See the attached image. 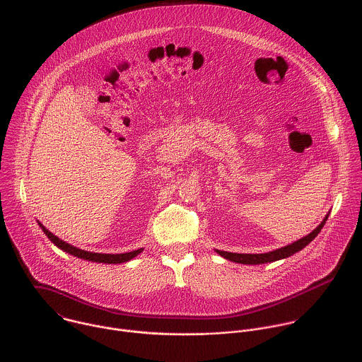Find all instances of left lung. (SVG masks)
<instances>
[{"label": "left lung", "mask_w": 362, "mask_h": 362, "mask_svg": "<svg viewBox=\"0 0 362 362\" xmlns=\"http://www.w3.org/2000/svg\"><path fill=\"white\" fill-rule=\"evenodd\" d=\"M327 218H329V214H326L323 221L306 236L289 243L284 247H280V249H276V250H272V252H267V253H256V255L255 253L253 255L252 253H232V252H223V250H218V249H216V252L223 259L230 260L233 263H240V264H263V263H272V262H277V260H281V259H287L289 256H292L293 253L302 250L306 245H309L317 236V233L320 232V229L326 223Z\"/></svg>", "instance_id": "left-lung-1"}]
</instances>
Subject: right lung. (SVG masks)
<instances>
[{"label":"right lung","instance_id":"right-lung-1","mask_svg":"<svg viewBox=\"0 0 362 362\" xmlns=\"http://www.w3.org/2000/svg\"><path fill=\"white\" fill-rule=\"evenodd\" d=\"M39 226L42 228V230L46 233V236L52 240V243H54L59 249L64 250L66 253L69 255H73L78 259H82V260H88V262H95V263H105V264H120V263H126L132 259H134L136 256H139L144 249H137V250H133V252H127V253H116V255H112V253H95V252H88V250H82L79 247H75L73 245L64 242L63 239H60L59 236H56L54 233H52L49 229H46V226L39 222Z\"/></svg>","mask_w":362,"mask_h":362}]
</instances>
